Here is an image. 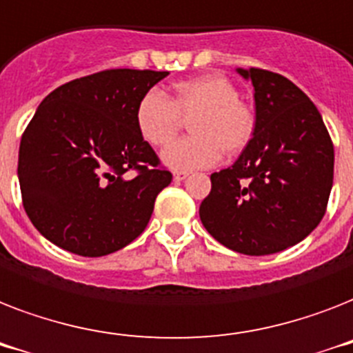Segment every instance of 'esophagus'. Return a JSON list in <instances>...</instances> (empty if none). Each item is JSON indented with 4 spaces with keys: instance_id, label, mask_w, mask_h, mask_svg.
Returning <instances> with one entry per match:
<instances>
[{
    "instance_id": "esophagus-1",
    "label": "esophagus",
    "mask_w": 353,
    "mask_h": 353,
    "mask_svg": "<svg viewBox=\"0 0 353 353\" xmlns=\"http://www.w3.org/2000/svg\"><path fill=\"white\" fill-rule=\"evenodd\" d=\"M188 174H190V173H188V171H174L173 179L176 180V182H182V180L188 179Z\"/></svg>"
}]
</instances>
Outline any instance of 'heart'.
I'll return each instance as SVG.
<instances>
[{"mask_svg":"<svg viewBox=\"0 0 353 353\" xmlns=\"http://www.w3.org/2000/svg\"><path fill=\"white\" fill-rule=\"evenodd\" d=\"M190 120V137L171 143L163 162L174 169L211 168L225 154H239L256 132L253 109L239 100V91L224 76H199L176 81L169 100L157 89L140 98L134 123L142 140L163 148Z\"/></svg>","mask_w":353,"mask_h":353,"instance_id":"1","label":"heart"}]
</instances>
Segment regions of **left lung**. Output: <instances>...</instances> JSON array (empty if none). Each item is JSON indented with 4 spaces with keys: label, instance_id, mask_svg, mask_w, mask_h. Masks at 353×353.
<instances>
[{
    "label": "left lung",
    "instance_id": "obj_1",
    "mask_svg": "<svg viewBox=\"0 0 353 353\" xmlns=\"http://www.w3.org/2000/svg\"><path fill=\"white\" fill-rule=\"evenodd\" d=\"M255 89L256 132L228 169L211 174L200 221L244 255L295 246L323 221L334 184V143L321 112L295 83L264 69H236Z\"/></svg>",
    "mask_w": 353,
    "mask_h": 353
}]
</instances>
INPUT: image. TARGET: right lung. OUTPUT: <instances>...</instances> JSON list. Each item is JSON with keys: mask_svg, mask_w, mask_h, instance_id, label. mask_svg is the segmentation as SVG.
I'll use <instances>...</instances> for the list:
<instances>
[{"mask_svg": "<svg viewBox=\"0 0 353 353\" xmlns=\"http://www.w3.org/2000/svg\"><path fill=\"white\" fill-rule=\"evenodd\" d=\"M165 70L107 69L63 83L39 103L19 143L30 222L56 246L101 256L131 244L173 174L134 123Z\"/></svg>", "mask_w": 353, "mask_h": 353, "instance_id": "right-lung-1", "label": "right lung"}]
</instances>
